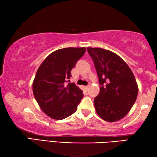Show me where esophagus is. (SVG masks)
Returning a JSON list of instances; mask_svg holds the SVG:
<instances>
[{"label":"esophagus","instance_id":"1","mask_svg":"<svg viewBox=\"0 0 157 157\" xmlns=\"http://www.w3.org/2000/svg\"><path fill=\"white\" fill-rule=\"evenodd\" d=\"M89 86H89H89H84V89H86V90H87V89H89Z\"/></svg>","mask_w":157,"mask_h":157}]
</instances>
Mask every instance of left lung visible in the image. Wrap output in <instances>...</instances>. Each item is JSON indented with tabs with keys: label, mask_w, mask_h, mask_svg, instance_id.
Returning <instances> with one entry per match:
<instances>
[{
	"label": "left lung",
	"mask_w": 157,
	"mask_h": 157,
	"mask_svg": "<svg viewBox=\"0 0 157 157\" xmlns=\"http://www.w3.org/2000/svg\"><path fill=\"white\" fill-rule=\"evenodd\" d=\"M99 78L100 93L94 99L95 111L101 118L116 122L124 118L137 98L139 88L125 62L110 50L87 48Z\"/></svg>",
	"instance_id": "8db88e82"
}]
</instances>
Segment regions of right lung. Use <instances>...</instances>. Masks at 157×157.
Segmentation results:
<instances>
[{
	"label": "right lung",
	"mask_w": 157,
	"mask_h": 157,
	"mask_svg": "<svg viewBox=\"0 0 157 157\" xmlns=\"http://www.w3.org/2000/svg\"><path fill=\"white\" fill-rule=\"evenodd\" d=\"M85 51V47L57 50L39 66L33 83V94L42 111L51 118L62 120L72 115L83 98L78 86L65 82Z\"/></svg>",
	"instance_id": "obj_1"
}]
</instances>
